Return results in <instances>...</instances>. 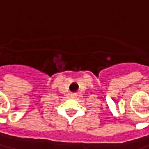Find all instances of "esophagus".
<instances>
[{"label": "esophagus", "instance_id": "34e87169", "mask_svg": "<svg viewBox=\"0 0 149 149\" xmlns=\"http://www.w3.org/2000/svg\"><path fill=\"white\" fill-rule=\"evenodd\" d=\"M75 96H76V95H75V94H73V95H72V97H75Z\"/></svg>", "mask_w": 149, "mask_h": 149}]
</instances>
